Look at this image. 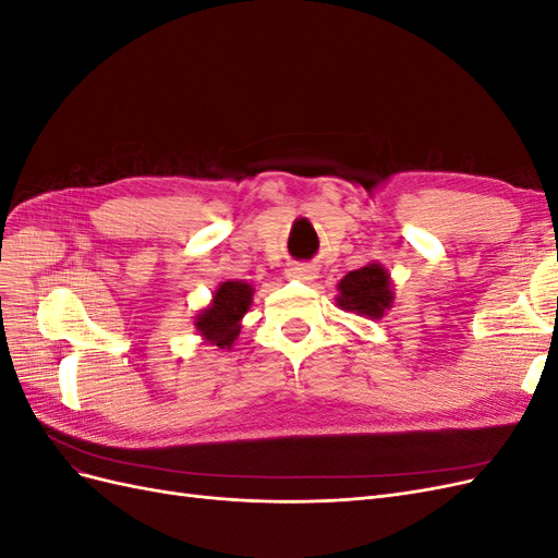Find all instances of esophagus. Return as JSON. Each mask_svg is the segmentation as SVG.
<instances>
[{"mask_svg": "<svg viewBox=\"0 0 558 558\" xmlns=\"http://www.w3.org/2000/svg\"><path fill=\"white\" fill-rule=\"evenodd\" d=\"M289 277L300 279V281H312L316 277V267H312L307 263H295L289 267Z\"/></svg>", "mask_w": 558, "mask_h": 558, "instance_id": "obj_1", "label": "esophagus"}]
</instances>
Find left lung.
Instances as JSON below:
<instances>
[{
	"label": "left lung",
	"mask_w": 558,
	"mask_h": 558,
	"mask_svg": "<svg viewBox=\"0 0 558 558\" xmlns=\"http://www.w3.org/2000/svg\"><path fill=\"white\" fill-rule=\"evenodd\" d=\"M337 305L347 312L361 316L381 318L386 310L393 305L391 277L379 263H369L361 269H353L340 283H337Z\"/></svg>",
	"instance_id": "left-lung-1"
}]
</instances>
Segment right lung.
Masks as SVG:
<instances>
[{"label": "right lung", "mask_w": 558, "mask_h": 558, "mask_svg": "<svg viewBox=\"0 0 558 558\" xmlns=\"http://www.w3.org/2000/svg\"><path fill=\"white\" fill-rule=\"evenodd\" d=\"M253 302V289L246 281H223L218 286L211 305L195 316V328L202 340L230 349L240 337L242 318Z\"/></svg>", "instance_id": "1"}]
</instances>
